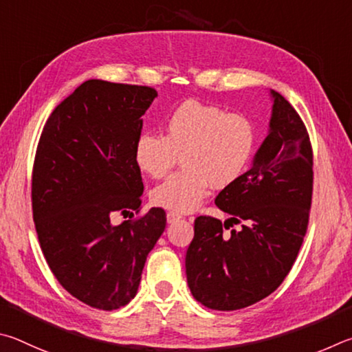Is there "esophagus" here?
<instances>
[{"instance_id":"esophagus-1","label":"esophagus","mask_w":352,"mask_h":352,"mask_svg":"<svg viewBox=\"0 0 352 352\" xmlns=\"http://www.w3.org/2000/svg\"><path fill=\"white\" fill-rule=\"evenodd\" d=\"M181 218H182V214L177 213V212H168V213H166V223H168V224L176 223V221H179Z\"/></svg>"}]
</instances>
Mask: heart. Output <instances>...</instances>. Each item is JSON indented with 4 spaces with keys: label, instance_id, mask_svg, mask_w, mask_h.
Instances as JSON below:
<instances>
[{
    "label": "heart",
    "instance_id": "heart-1",
    "mask_svg": "<svg viewBox=\"0 0 352 352\" xmlns=\"http://www.w3.org/2000/svg\"><path fill=\"white\" fill-rule=\"evenodd\" d=\"M256 131L241 114L217 104L187 100L168 116L164 138L144 133L134 144V162L146 176L168 175L181 156L184 170L153 190L154 204L175 212H192L214 188L236 184L254 159Z\"/></svg>",
    "mask_w": 352,
    "mask_h": 352
}]
</instances>
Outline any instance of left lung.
<instances>
[{"instance_id":"1","label":"left lung","mask_w":352,"mask_h":352,"mask_svg":"<svg viewBox=\"0 0 352 352\" xmlns=\"http://www.w3.org/2000/svg\"><path fill=\"white\" fill-rule=\"evenodd\" d=\"M269 131L250 168L214 204L229 213L195 219L186 256L188 287L210 309L236 311L272 294L303 244L312 199V150L303 120L270 89ZM241 223L226 234L222 229Z\"/></svg>"}]
</instances>
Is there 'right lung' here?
<instances>
[{"mask_svg": "<svg viewBox=\"0 0 352 352\" xmlns=\"http://www.w3.org/2000/svg\"><path fill=\"white\" fill-rule=\"evenodd\" d=\"M156 97L148 86L88 80L54 109L36 148L32 210L41 250L60 285L97 309H119L135 297L165 230L156 207L120 226L109 219L140 208L134 144Z\"/></svg>", "mask_w": 352, "mask_h": 352, "instance_id": "obj_1", "label": "right lung"}]
</instances>
